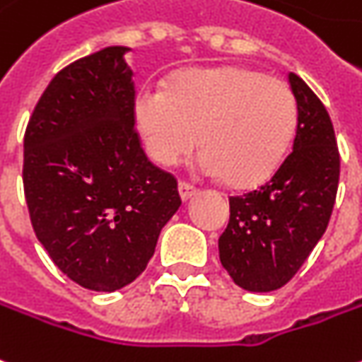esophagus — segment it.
I'll return each mask as SVG.
<instances>
[{"mask_svg":"<svg viewBox=\"0 0 362 362\" xmlns=\"http://www.w3.org/2000/svg\"><path fill=\"white\" fill-rule=\"evenodd\" d=\"M178 192H180L182 199H189L192 196H196V194H198V188H196L194 184H189V182L180 180L178 182Z\"/></svg>","mask_w":362,"mask_h":362,"instance_id":"obj_1","label":"esophagus"}]
</instances>
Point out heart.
<instances>
[{
  "instance_id": "1",
  "label": "heart",
  "mask_w": 362,
  "mask_h": 362,
  "mask_svg": "<svg viewBox=\"0 0 362 362\" xmlns=\"http://www.w3.org/2000/svg\"><path fill=\"white\" fill-rule=\"evenodd\" d=\"M135 121L158 164L180 163L199 141L204 173L251 188L284 163L298 127V102L286 82L252 68H189L168 88L141 90Z\"/></svg>"
}]
</instances>
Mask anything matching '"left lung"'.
I'll return each instance as SVG.
<instances>
[{
	"label": "left lung",
	"instance_id": "obj_1",
	"mask_svg": "<svg viewBox=\"0 0 362 362\" xmlns=\"http://www.w3.org/2000/svg\"><path fill=\"white\" fill-rule=\"evenodd\" d=\"M298 102L292 153L259 188L229 198L219 260L237 286L272 292L302 269L327 229L339 186V148L329 113L300 76L288 74Z\"/></svg>",
	"mask_w": 362,
	"mask_h": 362
}]
</instances>
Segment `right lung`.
<instances>
[{"label":"right lung","mask_w":362,"mask_h":362,"mask_svg":"<svg viewBox=\"0 0 362 362\" xmlns=\"http://www.w3.org/2000/svg\"><path fill=\"white\" fill-rule=\"evenodd\" d=\"M127 47L62 68L35 105L23 153L33 229L58 269L95 292L131 284L182 199L143 151Z\"/></svg>","instance_id":"obj_1"}]
</instances>
